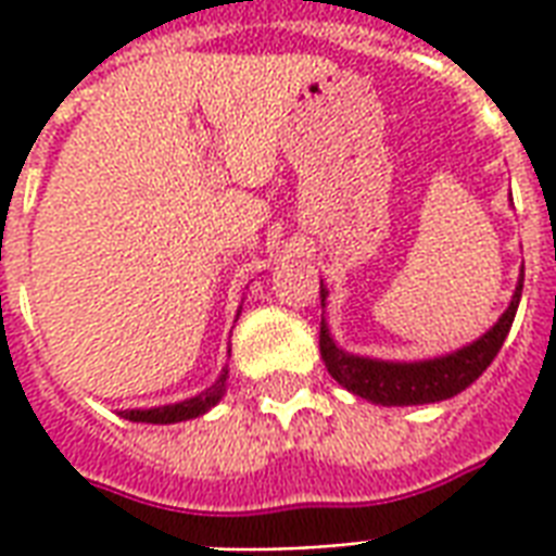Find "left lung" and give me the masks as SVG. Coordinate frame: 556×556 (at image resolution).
I'll list each match as a JSON object with an SVG mask.
<instances>
[{"instance_id": "1", "label": "left lung", "mask_w": 556, "mask_h": 556, "mask_svg": "<svg viewBox=\"0 0 556 556\" xmlns=\"http://www.w3.org/2000/svg\"><path fill=\"white\" fill-rule=\"evenodd\" d=\"M522 282L525 268L510 306L490 332L481 334L478 341L457 350V353L426 358V362H379V358L344 353L332 341L326 320H320V355H324L326 370L338 384H344L346 391L367 402H376V405H429V402L452 400L460 391H466L498 355L504 338L514 326L519 296H522ZM326 296H329V291L320 282V303L324 306Z\"/></svg>"}]
</instances>
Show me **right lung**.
<instances>
[{
	"label": "right lung",
	"mask_w": 556,
	"mask_h": 556,
	"mask_svg": "<svg viewBox=\"0 0 556 556\" xmlns=\"http://www.w3.org/2000/svg\"><path fill=\"white\" fill-rule=\"evenodd\" d=\"M227 391V370L218 376V381L206 388L203 393L192 396V400L175 402V405H163V408H134V410H118L122 417L130 419V422H154V426H168V422H184V419H194L206 414L212 405H218Z\"/></svg>",
	"instance_id": "add662e5"
}]
</instances>
